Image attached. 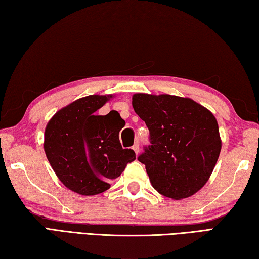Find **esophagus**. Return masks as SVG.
Listing matches in <instances>:
<instances>
[{"label":"esophagus","instance_id":"1","mask_svg":"<svg viewBox=\"0 0 259 259\" xmlns=\"http://www.w3.org/2000/svg\"><path fill=\"white\" fill-rule=\"evenodd\" d=\"M133 150L135 151L136 154H138V153H139V144H138V143H135V144H134Z\"/></svg>","mask_w":259,"mask_h":259}]
</instances>
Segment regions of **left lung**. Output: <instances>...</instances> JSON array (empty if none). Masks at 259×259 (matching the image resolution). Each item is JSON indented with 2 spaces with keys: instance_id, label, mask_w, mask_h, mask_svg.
Segmentation results:
<instances>
[{
  "instance_id": "obj_1",
  "label": "left lung",
  "mask_w": 259,
  "mask_h": 259,
  "mask_svg": "<svg viewBox=\"0 0 259 259\" xmlns=\"http://www.w3.org/2000/svg\"><path fill=\"white\" fill-rule=\"evenodd\" d=\"M133 107L150 130L151 144L139 155L152 186L166 198H190L209 181L222 139L216 117L191 98L135 94Z\"/></svg>"
}]
</instances>
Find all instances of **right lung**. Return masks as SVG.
Wrapping results in <instances>:
<instances>
[{"mask_svg": "<svg viewBox=\"0 0 259 259\" xmlns=\"http://www.w3.org/2000/svg\"><path fill=\"white\" fill-rule=\"evenodd\" d=\"M113 95H90L59 109L45 131L47 159L68 190L90 196L108 190L136 159L121 146L119 133L125 122L116 111L98 115Z\"/></svg>", "mask_w": 259, "mask_h": 259, "instance_id": "add662e5", "label": "right lung"}]
</instances>
